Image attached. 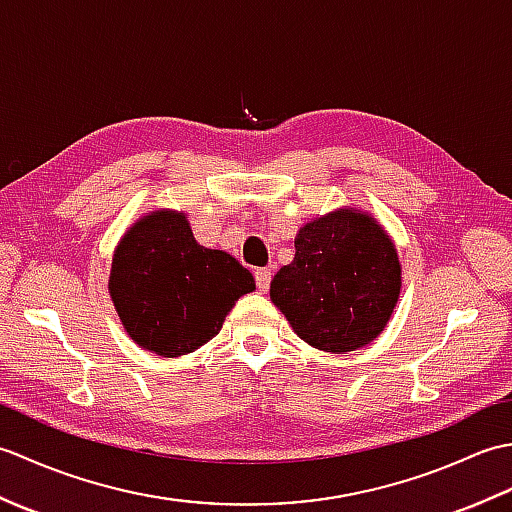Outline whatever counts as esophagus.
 <instances>
[{"label":"esophagus","instance_id":"esophagus-1","mask_svg":"<svg viewBox=\"0 0 512 512\" xmlns=\"http://www.w3.org/2000/svg\"><path fill=\"white\" fill-rule=\"evenodd\" d=\"M270 270L268 268H257L255 270V281H257V288L262 290V292H266L268 288H270Z\"/></svg>","mask_w":512,"mask_h":512}]
</instances>
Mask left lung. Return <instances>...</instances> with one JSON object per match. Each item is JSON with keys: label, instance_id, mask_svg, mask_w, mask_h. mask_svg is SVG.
I'll return each instance as SVG.
<instances>
[{"label": "left lung", "instance_id": "left-lung-1", "mask_svg": "<svg viewBox=\"0 0 512 512\" xmlns=\"http://www.w3.org/2000/svg\"><path fill=\"white\" fill-rule=\"evenodd\" d=\"M400 288L402 266L385 226L341 206L299 228L295 257L270 281V301L301 341L345 354L378 339Z\"/></svg>", "mask_w": 512, "mask_h": 512}]
</instances>
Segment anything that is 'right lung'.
I'll use <instances>...</instances> for the list:
<instances>
[{
  "instance_id": "1",
  "label": "right lung",
  "mask_w": 512,
  "mask_h": 512,
  "mask_svg": "<svg viewBox=\"0 0 512 512\" xmlns=\"http://www.w3.org/2000/svg\"><path fill=\"white\" fill-rule=\"evenodd\" d=\"M107 288L129 339L176 358L209 343L255 279L233 255L195 242L187 213L158 209L121 237Z\"/></svg>"
}]
</instances>
